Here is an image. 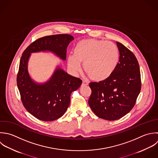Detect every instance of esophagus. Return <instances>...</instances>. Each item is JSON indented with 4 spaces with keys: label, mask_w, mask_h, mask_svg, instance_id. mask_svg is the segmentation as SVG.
Returning <instances> with one entry per match:
<instances>
[{
    "label": "esophagus",
    "mask_w": 158,
    "mask_h": 158,
    "mask_svg": "<svg viewBox=\"0 0 158 158\" xmlns=\"http://www.w3.org/2000/svg\"><path fill=\"white\" fill-rule=\"evenodd\" d=\"M89 84V82L86 80H82V85H87Z\"/></svg>",
    "instance_id": "1"
}]
</instances>
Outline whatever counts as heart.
<instances>
[{
  "mask_svg": "<svg viewBox=\"0 0 158 158\" xmlns=\"http://www.w3.org/2000/svg\"><path fill=\"white\" fill-rule=\"evenodd\" d=\"M74 54L68 56V64L74 74L82 69L84 63L85 71L96 81L108 78L116 69L119 62V52L113 42L104 40L85 39L76 45Z\"/></svg>",
  "mask_w": 158,
  "mask_h": 158,
  "instance_id": "obj_1",
  "label": "heart"
}]
</instances>
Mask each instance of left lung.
<instances>
[{
    "label": "left lung",
    "instance_id": "obj_1",
    "mask_svg": "<svg viewBox=\"0 0 158 158\" xmlns=\"http://www.w3.org/2000/svg\"><path fill=\"white\" fill-rule=\"evenodd\" d=\"M119 60L113 73L99 82H90L89 105L99 118L114 121L124 116L134 106L141 90L139 62L134 54L116 42Z\"/></svg>",
    "mask_w": 158,
    "mask_h": 158
}]
</instances>
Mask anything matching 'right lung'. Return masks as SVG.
<instances>
[{
  "label": "right lung",
  "instance_id": "right-lung-1",
  "mask_svg": "<svg viewBox=\"0 0 158 158\" xmlns=\"http://www.w3.org/2000/svg\"><path fill=\"white\" fill-rule=\"evenodd\" d=\"M73 40L69 34L45 36L32 42L22 54L17 76L18 88L24 108L39 120L52 121L61 118L70 104L71 94L80 87L82 81L69 74L60 64L47 81H34L28 71L31 53L50 52L64 61L66 48Z\"/></svg>",
  "mask_w": 158,
  "mask_h": 158
}]
</instances>
